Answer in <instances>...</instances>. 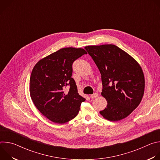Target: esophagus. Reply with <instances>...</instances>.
<instances>
[{"label":"esophagus","mask_w":160,"mask_h":160,"mask_svg":"<svg viewBox=\"0 0 160 160\" xmlns=\"http://www.w3.org/2000/svg\"><path fill=\"white\" fill-rule=\"evenodd\" d=\"M98 96V94L97 93H94V94H92V95H90V98H92V99L96 98Z\"/></svg>","instance_id":"1"}]
</instances>
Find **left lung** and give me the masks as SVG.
Listing matches in <instances>:
<instances>
[{"instance_id": "8db88e82", "label": "left lung", "mask_w": 160, "mask_h": 160, "mask_svg": "<svg viewBox=\"0 0 160 160\" xmlns=\"http://www.w3.org/2000/svg\"><path fill=\"white\" fill-rule=\"evenodd\" d=\"M101 74V95L106 108L101 115L109 121H118L138 107L144 95L145 80L139 64L126 52L112 44L85 48Z\"/></svg>"}]
</instances>
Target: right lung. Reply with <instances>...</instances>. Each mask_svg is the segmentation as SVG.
<instances>
[{"instance_id":"right-lung-1","label":"right lung","mask_w":160,"mask_h":160,"mask_svg":"<svg viewBox=\"0 0 160 160\" xmlns=\"http://www.w3.org/2000/svg\"><path fill=\"white\" fill-rule=\"evenodd\" d=\"M87 54L81 48H62L34 66L30 80V96L36 108L51 121L60 124L70 121L85 101L79 95L72 76L73 62Z\"/></svg>"}]
</instances>
